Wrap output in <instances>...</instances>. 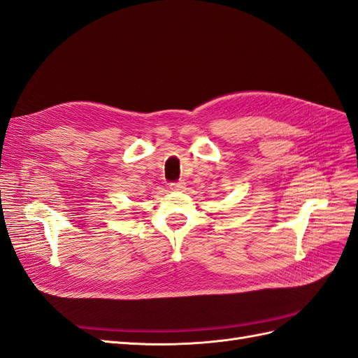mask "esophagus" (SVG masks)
Segmentation results:
<instances>
[{
	"label": "esophagus",
	"instance_id": "obj_1",
	"mask_svg": "<svg viewBox=\"0 0 358 358\" xmlns=\"http://www.w3.org/2000/svg\"><path fill=\"white\" fill-rule=\"evenodd\" d=\"M171 189L172 190H185L186 189V182L182 181V180H180V181H176V182H171Z\"/></svg>",
	"mask_w": 358,
	"mask_h": 358
}]
</instances>
